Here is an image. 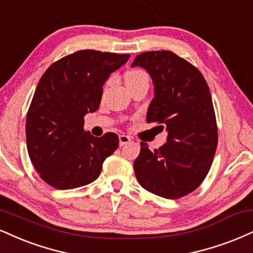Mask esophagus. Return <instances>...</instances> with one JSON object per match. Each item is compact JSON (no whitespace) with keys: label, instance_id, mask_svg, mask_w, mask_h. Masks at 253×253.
Instances as JSON below:
<instances>
[{"label":"esophagus","instance_id":"34e87169","mask_svg":"<svg viewBox=\"0 0 253 253\" xmlns=\"http://www.w3.org/2000/svg\"><path fill=\"white\" fill-rule=\"evenodd\" d=\"M119 142H120V146H124L130 142V138L126 134H120L119 135Z\"/></svg>","mask_w":253,"mask_h":253}]
</instances>
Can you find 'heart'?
Returning <instances> with one entry per match:
<instances>
[{"mask_svg": "<svg viewBox=\"0 0 253 253\" xmlns=\"http://www.w3.org/2000/svg\"><path fill=\"white\" fill-rule=\"evenodd\" d=\"M144 78H148V77H147V73L142 71V69H129V71L125 73V81L126 82H134Z\"/></svg>", "mask_w": 253, "mask_h": 253, "instance_id": "1", "label": "heart"}]
</instances>
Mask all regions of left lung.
<instances>
[{
    "label": "left lung",
    "mask_w": 253,
    "mask_h": 253,
    "mask_svg": "<svg viewBox=\"0 0 253 253\" xmlns=\"http://www.w3.org/2000/svg\"><path fill=\"white\" fill-rule=\"evenodd\" d=\"M150 73L154 99L147 123L166 128L167 142L151 152L141 142L134 161L139 184L166 199L185 197L206 178L218 144V127L211 93L197 67L169 50L139 54L132 67Z\"/></svg>",
    "instance_id": "left-lung-1"
}]
</instances>
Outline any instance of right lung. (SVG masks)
<instances>
[{"instance_id": "1", "label": "right lung", "mask_w": 253, "mask_h": 253, "mask_svg": "<svg viewBox=\"0 0 253 253\" xmlns=\"http://www.w3.org/2000/svg\"><path fill=\"white\" fill-rule=\"evenodd\" d=\"M129 54L86 49L51 63L40 79L26 119L27 148L42 180L57 190L93 182L105 159L119 147L108 132H84V115L99 108L102 86Z\"/></svg>"}]
</instances>
